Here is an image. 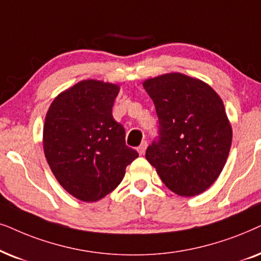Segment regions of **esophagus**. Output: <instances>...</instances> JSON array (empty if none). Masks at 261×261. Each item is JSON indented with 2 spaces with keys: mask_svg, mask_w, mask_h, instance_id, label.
I'll list each match as a JSON object with an SVG mask.
<instances>
[{
  "mask_svg": "<svg viewBox=\"0 0 261 261\" xmlns=\"http://www.w3.org/2000/svg\"><path fill=\"white\" fill-rule=\"evenodd\" d=\"M147 147H148V143H147V142H145V141L142 142L140 147L137 148V151H138V154H140V155H143L144 152H145V149H147Z\"/></svg>",
  "mask_w": 261,
  "mask_h": 261,
  "instance_id": "esophagus-1",
  "label": "esophagus"
}]
</instances>
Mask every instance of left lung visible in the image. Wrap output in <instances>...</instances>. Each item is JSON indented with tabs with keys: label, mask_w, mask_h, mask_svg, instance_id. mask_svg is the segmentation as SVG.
<instances>
[{
	"label": "left lung",
	"mask_w": 261,
	"mask_h": 261,
	"mask_svg": "<svg viewBox=\"0 0 261 261\" xmlns=\"http://www.w3.org/2000/svg\"><path fill=\"white\" fill-rule=\"evenodd\" d=\"M159 118V138L145 159L173 192L197 196L227 162L232 131L220 95L205 82L171 72L143 82Z\"/></svg>",
	"instance_id": "left-lung-1"
}]
</instances>
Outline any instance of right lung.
I'll return each mask as SVG.
<instances>
[{"label": "right lung", "mask_w": 261, "mask_h": 261, "mask_svg": "<svg viewBox=\"0 0 261 261\" xmlns=\"http://www.w3.org/2000/svg\"><path fill=\"white\" fill-rule=\"evenodd\" d=\"M113 83L85 80L52 101L45 117V158L61 186L82 201L100 200L119 185L138 152L113 119Z\"/></svg>", "instance_id": "1"}]
</instances>
